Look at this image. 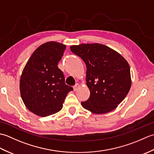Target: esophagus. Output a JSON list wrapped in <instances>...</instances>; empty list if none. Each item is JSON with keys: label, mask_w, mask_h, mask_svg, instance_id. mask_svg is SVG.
Listing matches in <instances>:
<instances>
[{"label": "esophagus", "mask_w": 154, "mask_h": 154, "mask_svg": "<svg viewBox=\"0 0 154 154\" xmlns=\"http://www.w3.org/2000/svg\"><path fill=\"white\" fill-rule=\"evenodd\" d=\"M79 87H80V85L78 83H77L76 85H75L73 87V91H75V92H76V91H77L78 90H79Z\"/></svg>", "instance_id": "1"}]
</instances>
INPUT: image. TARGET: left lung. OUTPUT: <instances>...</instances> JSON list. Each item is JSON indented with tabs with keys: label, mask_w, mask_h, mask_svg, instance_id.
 I'll return each mask as SVG.
<instances>
[{
	"label": "left lung",
	"mask_w": 154,
	"mask_h": 154,
	"mask_svg": "<svg viewBox=\"0 0 154 154\" xmlns=\"http://www.w3.org/2000/svg\"><path fill=\"white\" fill-rule=\"evenodd\" d=\"M87 66L86 81L90 91L83 107L93 114H105L115 109L131 87L130 69L119 53L103 44H81L70 47Z\"/></svg>",
	"instance_id": "left-lung-1"
}]
</instances>
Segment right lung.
<instances>
[{
    "label": "right lung",
    "mask_w": 154,
    "mask_h": 154,
    "mask_svg": "<svg viewBox=\"0 0 154 154\" xmlns=\"http://www.w3.org/2000/svg\"><path fill=\"white\" fill-rule=\"evenodd\" d=\"M66 45L48 42L40 45L29 58L21 75L20 91L25 106L42 117L61 110L65 97L73 88L65 83L57 64Z\"/></svg>",
    "instance_id": "obj_1"
}]
</instances>
